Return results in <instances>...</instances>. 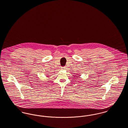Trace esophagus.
<instances>
[{"instance_id": "obj_1", "label": "esophagus", "mask_w": 128, "mask_h": 128, "mask_svg": "<svg viewBox=\"0 0 128 128\" xmlns=\"http://www.w3.org/2000/svg\"><path fill=\"white\" fill-rule=\"evenodd\" d=\"M66 68H67V67H62V70H65Z\"/></svg>"}]
</instances>
